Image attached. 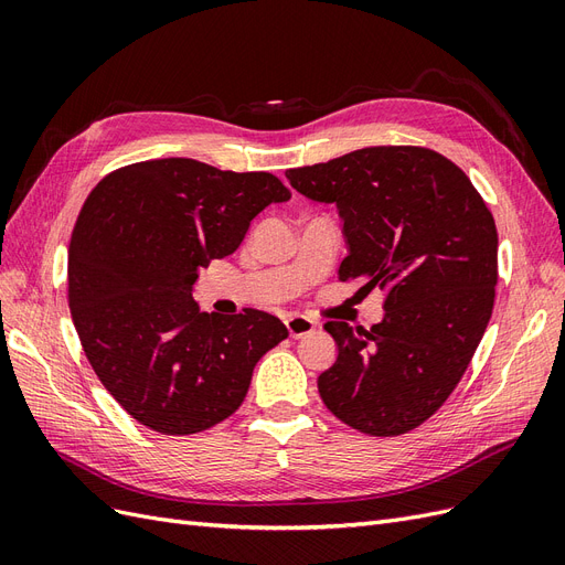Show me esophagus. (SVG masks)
I'll list each match as a JSON object with an SVG mask.
<instances>
[{"mask_svg":"<svg viewBox=\"0 0 565 565\" xmlns=\"http://www.w3.org/2000/svg\"><path fill=\"white\" fill-rule=\"evenodd\" d=\"M284 323H286L290 338H302L317 329V321L309 317H302V315H290L284 319Z\"/></svg>","mask_w":565,"mask_h":565,"instance_id":"1","label":"esophagus"}]
</instances>
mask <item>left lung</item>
<instances>
[{"label":"left lung","instance_id":"8db88e82","mask_svg":"<svg viewBox=\"0 0 565 565\" xmlns=\"http://www.w3.org/2000/svg\"><path fill=\"white\" fill-rule=\"evenodd\" d=\"M286 178L338 206L350 248L338 277L385 294L371 331L323 323L338 344L319 375L326 408L371 436L420 427L458 387L493 315V213L460 167L415 145L354 150Z\"/></svg>","mask_w":565,"mask_h":565}]
</instances>
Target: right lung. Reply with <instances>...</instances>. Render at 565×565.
Listing matches in <instances>:
<instances>
[{"mask_svg": "<svg viewBox=\"0 0 565 565\" xmlns=\"http://www.w3.org/2000/svg\"><path fill=\"white\" fill-rule=\"evenodd\" d=\"M288 199L277 175L183 157L129 163L90 190L70 239L67 302L90 369L134 420L185 436L242 406L286 326L250 307L206 315L192 284Z\"/></svg>", "mask_w": 565, "mask_h": 565, "instance_id": "1", "label": "right lung"}]
</instances>
